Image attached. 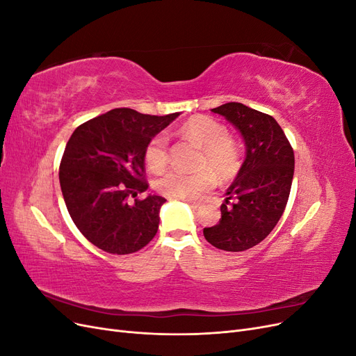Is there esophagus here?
<instances>
[{
    "label": "esophagus",
    "instance_id": "obj_1",
    "mask_svg": "<svg viewBox=\"0 0 356 356\" xmlns=\"http://www.w3.org/2000/svg\"><path fill=\"white\" fill-rule=\"evenodd\" d=\"M186 202L190 204L191 208H195V209H197V208H200V207H202V203H200V202H197V200H190V199H186Z\"/></svg>",
    "mask_w": 356,
    "mask_h": 356
}]
</instances>
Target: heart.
<instances>
[{
    "label": "heart",
    "instance_id": "heart-1",
    "mask_svg": "<svg viewBox=\"0 0 356 356\" xmlns=\"http://www.w3.org/2000/svg\"><path fill=\"white\" fill-rule=\"evenodd\" d=\"M182 136L197 144L202 154L196 174H184L179 170H169L156 179V190L170 199L196 200L211 191L217 178L230 181L239 174L242 168V145L234 138L229 136V129L217 118L209 115H195L179 127ZM144 161L152 172L165 169L169 161V141L165 134H157L149 138L144 148Z\"/></svg>",
    "mask_w": 356,
    "mask_h": 356
}]
</instances>
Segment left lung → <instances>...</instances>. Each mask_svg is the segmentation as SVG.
<instances>
[{"instance_id":"obj_1","label":"left lung","mask_w":356,"mask_h":356,"mask_svg":"<svg viewBox=\"0 0 356 356\" xmlns=\"http://www.w3.org/2000/svg\"><path fill=\"white\" fill-rule=\"evenodd\" d=\"M213 113L224 115L245 139L246 157L221 204L220 222L203 236L222 251L241 252L266 239L281 220L294 177V149L272 115L241 102Z\"/></svg>"}]
</instances>
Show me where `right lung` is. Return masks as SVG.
Returning a JSON list of instances; mask_svg holds the SVG:
<instances>
[{"mask_svg":"<svg viewBox=\"0 0 356 356\" xmlns=\"http://www.w3.org/2000/svg\"><path fill=\"white\" fill-rule=\"evenodd\" d=\"M178 115L115 108L71 135L59 166L62 195L74 224L99 250L132 254L156 236L166 199L136 197L148 188L144 148Z\"/></svg>","mask_w":356,"mask_h":356,"instance_id":"1","label":"right lung"}]
</instances>
